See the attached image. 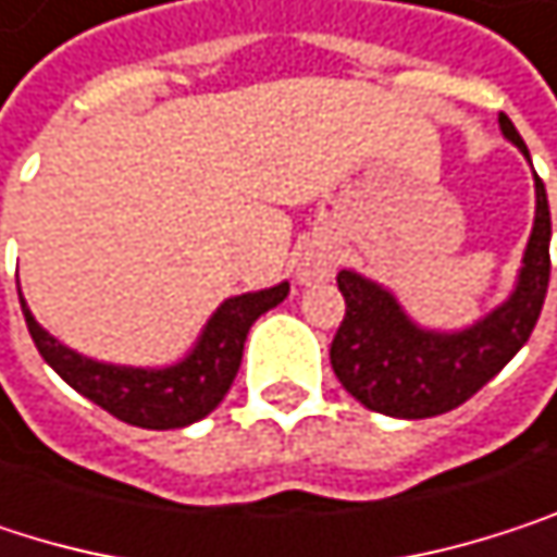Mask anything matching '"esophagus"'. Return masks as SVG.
I'll use <instances>...</instances> for the list:
<instances>
[{
	"label": "esophagus",
	"mask_w": 557,
	"mask_h": 557,
	"mask_svg": "<svg viewBox=\"0 0 557 557\" xmlns=\"http://www.w3.org/2000/svg\"><path fill=\"white\" fill-rule=\"evenodd\" d=\"M333 270H336L333 253H326V250H310V253L300 260V281H304V284H317V281H326V276H333Z\"/></svg>",
	"instance_id": "esophagus-1"
}]
</instances>
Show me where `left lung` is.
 Listing matches in <instances>:
<instances>
[{
	"label": "left lung",
	"mask_w": 557,
	"mask_h": 557,
	"mask_svg": "<svg viewBox=\"0 0 557 557\" xmlns=\"http://www.w3.org/2000/svg\"><path fill=\"white\" fill-rule=\"evenodd\" d=\"M499 126L529 156L506 113H499ZM535 201V227L516 294L467 333H424L379 284L352 270H339L336 284L346 297V317L330 346V362L356 401L388 418H434L460 408L506 369V362L529 343L548 294L552 211L539 175Z\"/></svg>",
	"instance_id": "8db88e82"
}]
</instances>
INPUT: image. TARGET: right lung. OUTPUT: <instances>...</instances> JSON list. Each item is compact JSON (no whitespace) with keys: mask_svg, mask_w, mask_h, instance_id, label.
Instances as JSON below:
<instances>
[{"mask_svg":"<svg viewBox=\"0 0 557 557\" xmlns=\"http://www.w3.org/2000/svg\"><path fill=\"white\" fill-rule=\"evenodd\" d=\"M290 294V284L270 287L260 294H244L231 297L218 307V313L208 320L195 352L162 372H146V369H120V366H103L94 359H84L71 349H64L58 339H51L28 307L22 304L25 326L35 339V349L41 359L84 398L110 411L113 418L133 424V428H149V431H172L201 421L211 414L221 398L227 395L240 356H244V339L247 330L260 313L270 307L284 304ZM22 300V294H18Z\"/></svg>","mask_w":557,"mask_h":557,"instance_id":"1","label":"right lung"}]
</instances>
